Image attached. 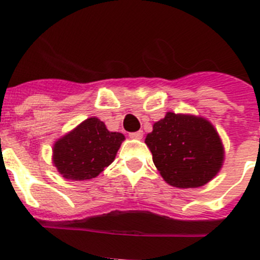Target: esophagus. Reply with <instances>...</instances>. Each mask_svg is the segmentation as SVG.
Wrapping results in <instances>:
<instances>
[{"label": "esophagus", "instance_id": "esophagus-1", "mask_svg": "<svg viewBox=\"0 0 260 260\" xmlns=\"http://www.w3.org/2000/svg\"><path fill=\"white\" fill-rule=\"evenodd\" d=\"M128 137L133 138V139H142V138H143V132H142V130H139V132L130 133V134H128Z\"/></svg>", "mask_w": 260, "mask_h": 260}]
</instances>
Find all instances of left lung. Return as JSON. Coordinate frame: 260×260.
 Returning <instances> with one entry per match:
<instances>
[{
	"label": "left lung",
	"mask_w": 260,
	"mask_h": 260,
	"mask_svg": "<svg viewBox=\"0 0 260 260\" xmlns=\"http://www.w3.org/2000/svg\"><path fill=\"white\" fill-rule=\"evenodd\" d=\"M146 144L162 178L180 189L206 185L220 171L224 158L219 135L202 117L169 112L153 125Z\"/></svg>",
	"instance_id": "left-lung-1"
}]
</instances>
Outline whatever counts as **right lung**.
I'll list each match as a JSON object with an SVG mask.
<instances>
[{
    "label": "right lung",
    "mask_w": 260,
    "mask_h": 260,
    "mask_svg": "<svg viewBox=\"0 0 260 260\" xmlns=\"http://www.w3.org/2000/svg\"><path fill=\"white\" fill-rule=\"evenodd\" d=\"M123 139L96 117L88 118L56 142L53 162L68 180H91L113 162Z\"/></svg>",
    "instance_id": "1"
}]
</instances>
